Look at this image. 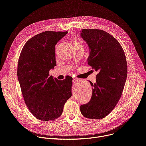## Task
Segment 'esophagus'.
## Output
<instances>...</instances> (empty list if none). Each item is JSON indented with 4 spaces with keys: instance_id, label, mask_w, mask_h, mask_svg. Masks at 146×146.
<instances>
[{
    "instance_id": "obj_1",
    "label": "esophagus",
    "mask_w": 146,
    "mask_h": 146,
    "mask_svg": "<svg viewBox=\"0 0 146 146\" xmlns=\"http://www.w3.org/2000/svg\"><path fill=\"white\" fill-rule=\"evenodd\" d=\"M73 82H74V83H75V84H78L80 82V80H78V79L74 78V79H73Z\"/></svg>"
}]
</instances>
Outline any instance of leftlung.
Instances as JSON below:
<instances>
[{
    "label": "left lung",
    "mask_w": 146,
    "mask_h": 146,
    "mask_svg": "<svg viewBox=\"0 0 146 146\" xmlns=\"http://www.w3.org/2000/svg\"><path fill=\"white\" fill-rule=\"evenodd\" d=\"M80 36L89 47L88 65L96 72L90 101L80 106L82 115L102 119L113 110L122 95L127 77L125 55L118 41L108 32L99 29H82Z\"/></svg>",
    "instance_id": "1"
}]
</instances>
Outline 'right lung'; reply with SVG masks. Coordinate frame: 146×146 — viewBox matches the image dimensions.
<instances>
[{"label": "right lung", "mask_w": 146, "mask_h": 146, "mask_svg": "<svg viewBox=\"0 0 146 146\" xmlns=\"http://www.w3.org/2000/svg\"><path fill=\"white\" fill-rule=\"evenodd\" d=\"M68 32L46 31L25 43L18 59L17 76L26 105L41 121L59 117L72 95V77L58 80L49 71L56 65L55 45Z\"/></svg>", "instance_id": "right-lung-1"}]
</instances>
